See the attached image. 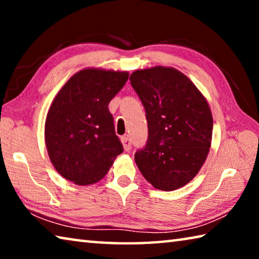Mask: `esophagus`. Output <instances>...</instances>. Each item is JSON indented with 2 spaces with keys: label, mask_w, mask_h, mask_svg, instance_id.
<instances>
[{
  "label": "esophagus",
  "mask_w": 259,
  "mask_h": 259,
  "mask_svg": "<svg viewBox=\"0 0 259 259\" xmlns=\"http://www.w3.org/2000/svg\"><path fill=\"white\" fill-rule=\"evenodd\" d=\"M121 142H122V145H123L124 151L129 152L131 150V142L128 136H123V137H121Z\"/></svg>",
  "instance_id": "esophagus-1"
}]
</instances>
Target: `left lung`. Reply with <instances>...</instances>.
Instances as JSON below:
<instances>
[{
	"instance_id": "1",
	"label": "left lung",
	"mask_w": 259,
	"mask_h": 259,
	"mask_svg": "<svg viewBox=\"0 0 259 259\" xmlns=\"http://www.w3.org/2000/svg\"><path fill=\"white\" fill-rule=\"evenodd\" d=\"M130 82L148 123L147 145L136 153V164L153 187L178 190L198 175L209 154L213 120L207 99L174 67L137 69Z\"/></svg>"
}]
</instances>
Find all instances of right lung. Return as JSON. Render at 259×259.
Masks as SVG:
<instances>
[{"label": "right lung", "instance_id": "obj_1", "mask_svg": "<svg viewBox=\"0 0 259 259\" xmlns=\"http://www.w3.org/2000/svg\"><path fill=\"white\" fill-rule=\"evenodd\" d=\"M129 77L125 71L87 67L52 100L45 124L48 155L60 176L76 185L103 179L123 152L108 104Z\"/></svg>", "mask_w": 259, "mask_h": 259}]
</instances>
